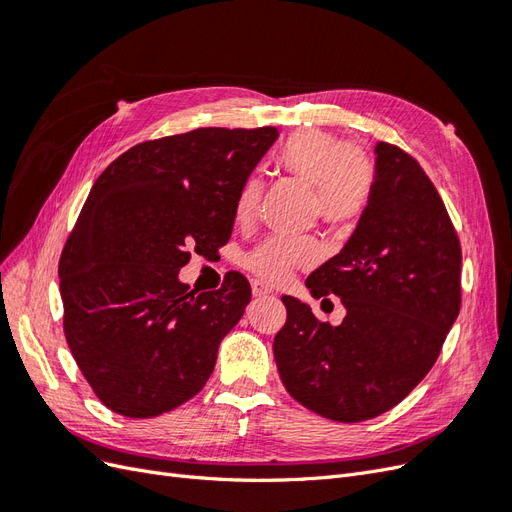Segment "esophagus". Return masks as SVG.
Listing matches in <instances>:
<instances>
[{"label": "esophagus", "instance_id": "1", "mask_svg": "<svg viewBox=\"0 0 512 512\" xmlns=\"http://www.w3.org/2000/svg\"><path fill=\"white\" fill-rule=\"evenodd\" d=\"M252 294L260 299V297H269V294H273V292H271V288H267L262 282H252Z\"/></svg>", "mask_w": 512, "mask_h": 512}]
</instances>
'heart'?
Masks as SVG:
<instances>
[{"label":"heart","mask_w":512,"mask_h":512,"mask_svg":"<svg viewBox=\"0 0 512 512\" xmlns=\"http://www.w3.org/2000/svg\"><path fill=\"white\" fill-rule=\"evenodd\" d=\"M275 164L284 173L312 185V213L333 228L361 220L376 188V164L346 138L324 130H299L280 147ZM260 181L247 179L237 196V222H250L258 209ZM318 258L314 239L271 237L243 258L247 271L267 284H280L297 267H309Z\"/></svg>","instance_id":"b5f03b06"}]
</instances>
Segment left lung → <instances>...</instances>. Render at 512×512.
<instances>
[{
    "instance_id": "1",
    "label": "left lung",
    "mask_w": 512,
    "mask_h": 512,
    "mask_svg": "<svg viewBox=\"0 0 512 512\" xmlns=\"http://www.w3.org/2000/svg\"><path fill=\"white\" fill-rule=\"evenodd\" d=\"M314 299L337 294L339 327L282 297L273 356L286 391L337 423L369 421L408 397L436 363L461 307V245L410 153L376 145V188L344 250L307 277Z\"/></svg>"
}]
</instances>
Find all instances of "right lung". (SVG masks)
Here are the masks:
<instances>
[{"label": "right lung", "instance_id": "right-lung-1", "mask_svg": "<svg viewBox=\"0 0 512 512\" xmlns=\"http://www.w3.org/2000/svg\"><path fill=\"white\" fill-rule=\"evenodd\" d=\"M267 128H198L138 143L96 179L59 258L64 333L102 404L151 418L192 399L220 342L252 299L228 273L220 290L179 282L196 254H215L235 203L275 143Z\"/></svg>", "mask_w": 512, "mask_h": 512}]
</instances>
